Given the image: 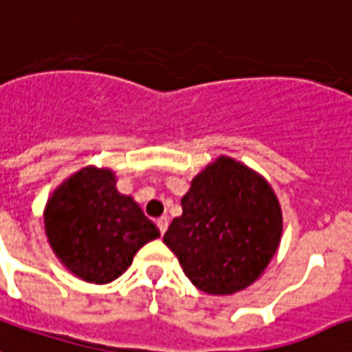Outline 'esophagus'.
Segmentation results:
<instances>
[{"label": "esophagus", "instance_id": "34e87169", "mask_svg": "<svg viewBox=\"0 0 352 352\" xmlns=\"http://www.w3.org/2000/svg\"><path fill=\"white\" fill-rule=\"evenodd\" d=\"M156 224H157V230H160V233H165V231H167V228H168V219L167 217H160V219L156 220Z\"/></svg>", "mask_w": 352, "mask_h": 352}]
</instances>
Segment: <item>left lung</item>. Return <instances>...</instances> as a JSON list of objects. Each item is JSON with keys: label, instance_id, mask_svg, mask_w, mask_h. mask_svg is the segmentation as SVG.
Segmentation results:
<instances>
[{"label": "left lung", "instance_id": "1", "mask_svg": "<svg viewBox=\"0 0 352 352\" xmlns=\"http://www.w3.org/2000/svg\"><path fill=\"white\" fill-rule=\"evenodd\" d=\"M182 217L163 242L198 290L230 296L261 277L283 233V213L266 179L220 156L190 182Z\"/></svg>", "mask_w": 352, "mask_h": 352}]
</instances>
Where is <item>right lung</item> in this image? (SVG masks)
Here are the masks:
<instances>
[{"label":"right lung","instance_id":"1","mask_svg":"<svg viewBox=\"0 0 352 352\" xmlns=\"http://www.w3.org/2000/svg\"><path fill=\"white\" fill-rule=\"evenodd\" d=\"M49 246L72 274L104 285L160 236L141 207L116 189L110 168L84 167L56 187L43 211Z\"/></svg>","mask_w":352,"mask_h":352}]
</instances>
